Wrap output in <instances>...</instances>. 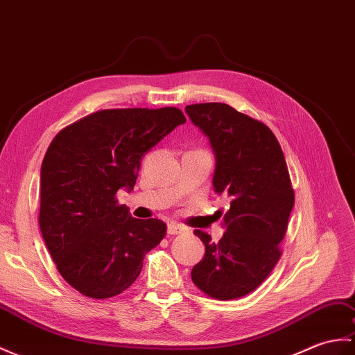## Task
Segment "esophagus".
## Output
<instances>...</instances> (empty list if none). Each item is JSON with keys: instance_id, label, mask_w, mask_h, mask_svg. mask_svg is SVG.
I'll list each match as a JSON object with an SVG mask.
<instances>
[{"instance_id": "obj_1", "label": "esophagus", "mask_w": 355, "mask_h": 355, "mask_svg": "<svg viewBox=\"0 0 355 355\" xmlns=\"http://www.w3.org/2000/svg\"><path fill=\"white\" fill-rule=\"evenodd\" d=\"M186 227L181 224H175V222H169L168 224V234H181L186 232Z\"/></svg>"}]
</instances>
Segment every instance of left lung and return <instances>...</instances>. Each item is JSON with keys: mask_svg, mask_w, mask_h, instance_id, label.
I'll return each mask as SVG.
<instances>
[{"mask_svg": "<svg viewBox=\"0 0 355 355\" xmlns=\"http://www.w3.org/2000/svg\"><path fill=\"white\" fill-rule=\"evenodd\" d=\"M215 154V191L230 198L224 237L196 230L205 254L192 282L215 300H236L265 282L282 255L295 195L284 154L268 125L222 103L186 105ZM222 213L219 211V218Z\"/></svg>", "mask_w": 355, "mask_h": 355, "instance_id": "1", "label": "left lung"}]
</instances>
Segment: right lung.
I'll return each instance as SVG.
<instances>
[{"mask_svg": "<svg viewBox=\"0 0 355 355\" xmlns=\"http://www.w3.org/2000/svg\"><path fill=\"white\" fill-rule=\"evenodd\" d=\"M186 122L177 107L109 109L71 123L40 168L39 225L57 270L89 298L119 295L166 234L160 219H136L116 192H131L140 159Z\"/></svg>", "mask_w": 355, "mask_h": 355, "instance_id": "add662e5", "label": "right lung"}]
</instances>
